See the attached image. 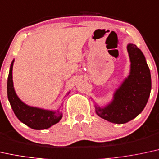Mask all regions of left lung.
Listing matches in <instances>:
<instances>
[{"label":"left lung","instance_id":"obj_1","mask_svg":"<svg viewBox=\"0 0 159 159\" xmlns=\"http://www.w3.org/2000/svg\"><path fill=\"white\" fill-rule=\"evenodd\" d=\"M131 62L130 74L114 95L112 103L97 107L101 118L115 124H124L139 115L146 106L151 90V76L144 55L135 44L127 46Z\"/></svg>","mask_w":159,"mask_h":159}]
</instances>
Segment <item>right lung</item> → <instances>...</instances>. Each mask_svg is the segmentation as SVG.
Instances as JSON below:
<instances>
[{"label": "right lung", "mask_w": 159, "mask_h": 159, "mask_svg": "<svg viewBox=\"0 0 159 159\" xmlns=\"http://www.w3.org/2000/svg\"><path fill=\"white\" fill-rule=\"evenodd\" d=\"M10 70L7 81V95L13 112L17 118L28 127L34 129H45L58 123L62 118V113L59 110L52 111L32 107L25 104L19 99L13 87L12 66Z\"/></svg>", "instance_id": "obj_1"}]
</instances>
